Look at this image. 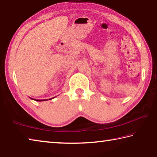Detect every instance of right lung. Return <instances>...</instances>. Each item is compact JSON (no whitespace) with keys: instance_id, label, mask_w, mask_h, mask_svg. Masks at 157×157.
Segmentation results:
<instances>
[{"instance_id":"add662e5","label":"right lung","mask_w":157,"mask_h":157,"mask_svg":"<svg viewBox=\"0 0 157 157\" xmlns=\"http://www.w3.org/2000/svg\"><path fill=\"white\" fill-rule=\"evenodd\" d=\"M54 97H53V98H52V99H54ZM30 99H32V98H30ZM33 100H35V101H48V99H44V100H37V99H33Z\"/></svg>"}]
</instances>
